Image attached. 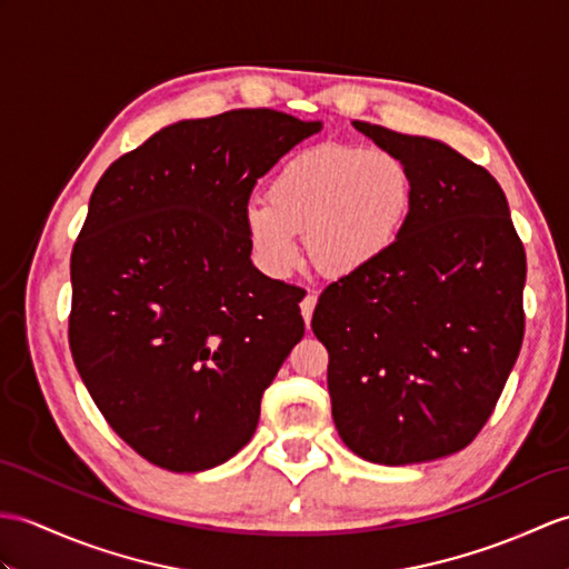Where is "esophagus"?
I'll return each mask as SVG.
<instances>
[{
  "mask_svg": "<svg viewBox=\"0 0 569 569\" xmlns=\"http://www.w3.org/2000/svg\"><path fill=\"white\" fill-rule=\"evenodd\" d=\"M315 306H317V296H315V293H308L306 298L300 300V312H302V320H306V325H308V327H310V320H312Z\"/></svg>",
  "mask_w": 569,
  "mask_h": 569,
  "instance_id": "34e87169",
  "label": "esophagus"
}]
</instances>
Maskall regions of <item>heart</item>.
I'll return each mask as SVG.
<instances>
[{"mask_svg": "<svg viewBox=\"0 0 569 569\" xmlns=\"http://www.w3.org/2000/svg\"><path fill=\"white\" fill-rule=\"evenodd\" d=\"M415 203V179L398 154L322 142L276 171L267 201L244 210L261 269L286 273L306 234L312 267L339 279L376 267L400 240Z\"/></svg>", "mask_w": 569, "mask_h": 569, "instance_id": "obj_1", "label": "heart"}]
</instances>
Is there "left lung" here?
<instances>
[{
	"instance_id": "8db88e82",
	"label": "left lung",
	"mask_w": 569,
	"mask_h": 569,
	"mask_svg": "<svg viewBox=\"0 0 569 569\" xmlns=\"http://www.w3.org/2000/svg\"><path fill=\"white\" fill-rule=\"evenodd\" d=\"M412 171L415 203L376 267L317 302L337 431L380 466L463 451L495 412L523 341L526 252L507 196L446 142L353 121Z\"/></svg>"
}]
</instances>
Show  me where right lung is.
Segmentation results:
<instances>
[{"label": "right lung", "mask_w": 569, "mask_h": 569, "mask_svg": "<svg viewBox=\"0 0 569 569\" xmlns=\"http://www.w3.org/2000/svg\"><path fill=\"white\" fill-rule=\"evenodd\" d=\"M320 128L273 109L179 121L118 157L89 198L70 351L103 419L154 466L201 472L247 446L306 335L298 288L249 259L244 210Z\"/></svg>", "instance_id": "right-lung-1"}]
</instances>
